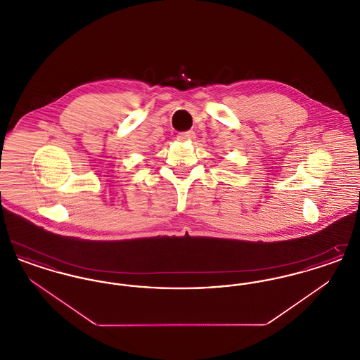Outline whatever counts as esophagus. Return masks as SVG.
<instances>
[{"label": "esophagus", "mask_w": 360, "mask_h": 360, "mask_svg": "<svg viewBox=\"0 0 360 360\" xmlns=\"http://www.w3.org/2000/svg\"><path fill=\"white\" fill-rule=\"evenodd\" d=\"M194 137H195L194 131H188V132H181V134H178V139H179L181 141H191V140H194Z\"/></svg>", "instance_id": "1"}]
</instances>
